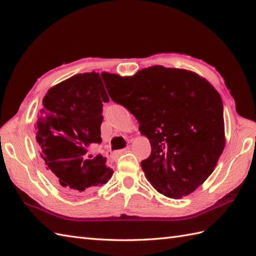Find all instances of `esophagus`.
I'll list each match as a JSON object with an SVG mask.
<instances>
[{"instance_id": "1", "label": "esophagus", "mask_w": 256, "mask_h": 256, "mask_svg": "<svg viewBox=\"0 0 256 256\" xmlns=\"http://www.w3.org/2000/svg\"><path fill=\"white\" fill-rule=\"evenodd\" d=\"M128 152H130V148H128H128H125L121 150L116 152V155H122V154H124V153H128Z\"/></svg>"}]
</instances>
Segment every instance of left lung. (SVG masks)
I'll list each match as a JSON object with an SVG mask.
<instances>
[{"mask_svg": "<svg viewBox=\"0 0 256 256\" xmlns=\"http://www.w3.org/2000/svg\"><path fill=\"white\" fill-rule=\"evenodd\" d=\"M102 76L111 99L133 114L150 140V155L140 166L152 186L174 199L194 192L224 150L219 92L186 69L153 66L128 77Z\"/></svg>", "mask_w": 256, "mask_h": 256, "instance_id": "1", "label": "left lung"}]
</instances>
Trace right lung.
I'll use <instances>...</instances> for the list:
<instances>
[{"mask_svg":"<svg viewBox=\"0 0 256 256\" xmlns=\"http://www.w3.org/2000/svg\"><path fill=\"white\" fill-rule=\"evenodd\" d=\"M108 101L96 72L62 81L42 99L35 122L38 150L48 177L67 194L94 192L112 176L106 157L86 155L92 144L102 142V102Z\"/></svg>","mask_w":256,"mask_h":256,"instance_id":"1","label":"right lung"}]
</instances>
